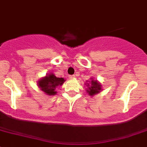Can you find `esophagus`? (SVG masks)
I'll use <instances>...</instances> for the list:
<instances>
[{
    "instance_id": "1",
    "label": "esophagus",
    "mask_w": 147,
    "mask_h": 147,
    "mask_svg": "<svg viewBox=\"0 0 147 147\" xmlns=\"http://www.w3.org/2000/svg\"><path fill=\"white\" fill-rule=\"evenodd\" d=\"M69 77L70 79H74V78H75V75H69Z\"/></svg>"
}]
</instances>
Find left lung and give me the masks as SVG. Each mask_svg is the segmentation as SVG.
<instances>
[{"label": "left lung", "instance_id": "obj_1", "mask_svg": "<svg viewBox=\"0 0 147 147\" xmlns=\"http://www.w3.org/2000/svg\"><path fill=\"white\" fill-rule=\"evenodd\" d=\"M85 85L87 87L86 89V92L90 96H94V95H97V94H98L100 92L103 90L101 84L97 80H94L92 78H90L89 81H86Z\"/></svg>", "mask_w": 147, "mask_h": 147}]
</instances>
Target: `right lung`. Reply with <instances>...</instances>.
Returning a JSON list of instances; mask_svg holds the SVG:
<instances>
[{
	"instance_id": "add662e5",
	"label": "right lung",
	"mask_w": 147,
	"mask_h": 147,
	"mask_svg": "<svg viewBox=\"0 0 147 147\" xmlns=\"http://www.w3.org/2000/svg\"><path fill=\"white\" fill-rule=\"evenodd\" d=\"M66 80L63 78H58L52 72L47 74L38 81V86L47 95H55L57 94L56 88L61 86Z\"/></svg>"
}]
</instances>
